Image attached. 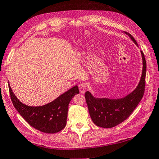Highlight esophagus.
Masks as SVG:
<instances>
[{"mask_svg":"<svg viewBox=\"0 0 159 159\" xmlns=\"http://www.w3.org/2000/svg\"><path fill=\"white\" fill-rule=\"evenodd\" d=\"M78 87H79L80 92H81V93H84V92H86L87 88V85L86 83H84V82L80 83L79 85H78Z\"/></svg>","mask_w":159,"mask_h":159,"instance_id":"34e87169","label":"esophagus"}]
</instances>
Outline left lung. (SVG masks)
I'll return each instance as SVG.
<instances>
[{"mask_svg":"<svg viewBox=\"0 0 159 159\" xmlns=\"http://www.w3.org/2000/svg\"><path fill=\"white\" fill-rule=\"evenodd\" d=\"M125 33L138 45L131 34ZM141 53L143 60L142 75L137 87L131 94L121 99H110L95 98L89 92H85V99L89 115L97 126L103 128H112L121 124L131 115L142 99L145 91L146 62L143 52L141 51Z\"/></svg>","mask_w":159,"mask_h":159,"instance_id":"1","label":"left lung"}]
</instances>
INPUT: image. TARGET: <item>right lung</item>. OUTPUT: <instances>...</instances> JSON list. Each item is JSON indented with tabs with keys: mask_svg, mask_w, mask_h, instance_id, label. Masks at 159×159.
Masks as SVG:
<instances>
[{
	"mask_svg": "<svg viewBox=\"0 0 159 159\" xmlns=\"http://www.w3.org/2000/svg\"><path fill=\"white\" fill-rule=\"evenodd\" d=\"M8 87L11 101L19 114L33 128L48 134L59 132L65 127L69 103L80 92L78 87L75 86L50 103L41 107H30L19 101L10 84Z\"/></svg>",
	"mask_w": 159,
	"mask_h": 159,
	"instance_id": "obj_1",
	"label": "right lung"
}]
</instances>
